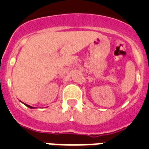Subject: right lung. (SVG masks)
I'll return each instance as SVG.
<instances>
[{"mask_svg":"<svg viewBox=\"0 0 149 149\" xmlns=\"http://www.w3.org/2000/svg\"><path fill=\"white\" fill-rule=\"evenodd\" d=\"M24 104V103H23ZM24 104L26 105V106L27 107H29V108H30V109H34V108H36V107H31V106H30V105H28V104Z\"/></svg>","mask_w":149,"mask_h":149,"instance_id":"add662e5","label":"right lung"}]
</instances>
